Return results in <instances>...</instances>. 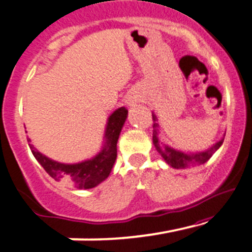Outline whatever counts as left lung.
Instances as JSON below:
<instances>
[{
	"label": "left lung",
	"instance_id": "left-lung-1",
	"mask_svg": "<svg viewBox=\"0 0 252 252\" xmlns=\"http://www.w3.org/2000/svg\"><path fill=\"white\" fill-rule=\"evenodd\" d=\"M153 115V121L157 122V117L154 114ZM158 123L153 124V143H154L155 148L161 154V157L164 158V160L169 164L170 166L175 169H185L190 168V166L199 165V164H204L209 160V159L213 157L214 153L220 148V145L222 144L224 139H221L220 142L216 143L214 147H211L210 149L206 150L203 153H197V154H185V153L178 152V150L173 149V148L168 147V145H164L163 143L159 142L158 139Z\"/></svg>",
	"mask_w": 252,
	"mask_h": 252
}]
</instances>
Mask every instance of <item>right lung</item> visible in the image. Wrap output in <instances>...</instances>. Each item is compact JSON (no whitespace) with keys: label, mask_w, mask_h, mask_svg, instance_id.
Listing matches in <instances>:
<instances>
[{"label":"right lung","mask_w":252,"mask_h":252,"mask_svg":"<svg viewBox=\"0 0 252 252\" xmlns=\"http://www.w3.org/2000/svg\"><path fill=\"white\" fill-rule=\"evenodd\" d=\"M126 114L128 110L122 107L110 115L105 129L104 147L102 152L91 160L78 164L57 163L37 152L33 145L30 144V148L34 158L53 179L70 183L78 189H92L104 182L112 171L117 159V142L126 119Z\"/></svg>","instance_id":"right-lung-1"}]
</instances>
